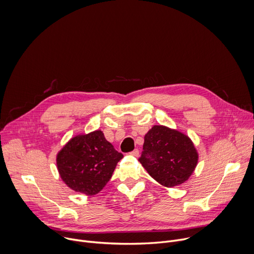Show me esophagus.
<instances>
[{
  "mask_svg": "<svg viewBox=\"0 0 254 254\" xmlns=\"http://www.w3.org/2000/svg\"><path fill=\"white\" fill-rule=\"evenodd\" d=\"M131 156H133V157H138V155H139V153H138V150L137 149H135V150H133L132 152H130L129 153Z\"/></svg>",
  "mask_w": 254,
  "mask_h": 254,
  "instance_id": "esophagus-1",
  "label": "esophagus"
}]
</instances>
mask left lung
<instances>
[{
  "mask_svg": "<svg viewBox=\"0 0 254 254\" xmlns=\"http://www.w3.org/2000/svg\"><path fill=\"white\" fill-rule=\"evenodd\" d=\"M138 161L161 185L172 188L190 178L198 163V153L190 137L165 126H154L144 135Z\"/></svg>",
  "mask_w": 254,
  "mask_h": 254,
  "instance_id": "1",
  "label": "left lung"
}]
</instances>
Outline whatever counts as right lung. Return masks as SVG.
I'll return each mask as SVG.
<instances>
[{"instance_id":"obj_1","label":"right lung","mask_w":254,"mask_h":254,"mask_svg":"<svg viewBox=\"0 0 254 254\" xmlns=\"http://www.w3.org/2000/svg\"><path fill=\"white\" fill-rule=\"evenodd\" d=\"M123 158L103 132L95 130L72 137L57 154L56 164L62 181L70 189L93 196L111 180Z\"/></svg>"}]
</instances>
